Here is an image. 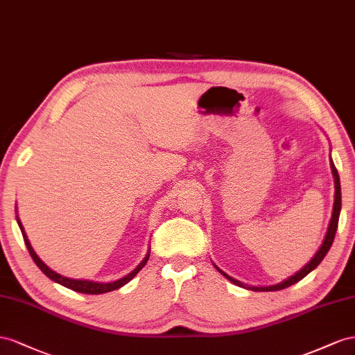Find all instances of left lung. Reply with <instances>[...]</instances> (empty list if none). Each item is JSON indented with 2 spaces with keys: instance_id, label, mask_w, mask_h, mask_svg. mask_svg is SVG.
Returning a JSON list of instances; mask_svg holds the SVG:
<instances>
[{
  "instance_id": "obj_1",
  "label": "left lung",
  "mask_w": 355,
  "mask_h": 355,
  "mask_svg": "<svg viewBox=\"0 0 355 355\" xmlns=\"http://www.w3.org/2000/svg\"><path fill=\"white\" fill-rule=\"evenodd\" d=\"M330 168H331V174H333V178H335V202H333V211H331V218L329 221V227H327V232H326V236H324L322 239V244L320 245V248L317 250L315 254H313V257L306 263L305 266H303L300 270H297L296 273H293L291 277L286 278L284 281L278 282V284H273V286H266V287H256V286H247V284H242L241 281L229 277L226 272H223L216 263H212L214 265V268L221 273L223 277L227 278L230 282H234L235 286H239V287H244V288H248V290H252V291H278V290H282V288H287L293 284H296V282H299L300 279L305 278L309 272H312L313 269H315L321 260L326 257V254L329 252L331 244H333V239H335V235H336V229H338V223H339V214H340V205H342V196H340V181H339V174H338V169L335 168V164H333V160L330 157Z\"/></svg>"
}]
</instances>
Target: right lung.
<instances>
[{
  "instance_id": "obj_1",
  "label": "right lung",
  "mask_w": 355,
  "mask_h": 355,
  "mask_svg": "<svg viewBox=\"0 0 355 355\" xmlns=\"http://www.w3.org/2000/svg\"><path fill=\"white\" fill-rule=\"evenodd\" d=\"M16 220H17V225H19V227H20V232H22V235H24L25 245H26V248H28V251H29V254H31L33 260L35 261V265L43 270V273H44L46 277H49L52 281L58 282V284L64 286V287H67V288H69V290H74V291H77V293H85V295H103V293H108V291H113V290H117V288H120V287H123L125 284H128V282L137 275V273H138L141 269H143V268L146 266V263H147V260H148V257H150V250H148L146 257H144L143 260H141V263H139V265H138L134 270H130V272L128 273V275L121 277V278H119V279H116V281H111V282H98V281H87V279H73V278H67V277H64V275H59V273H56L53 269H50V268L46 265V263L37 256V252L34 251V248H33V245H31V242H29V239H28V236H26V234H25V229H24V226H22V223H20V218H19L17 216H16Z\"/></svg>"
}]
</instances>
